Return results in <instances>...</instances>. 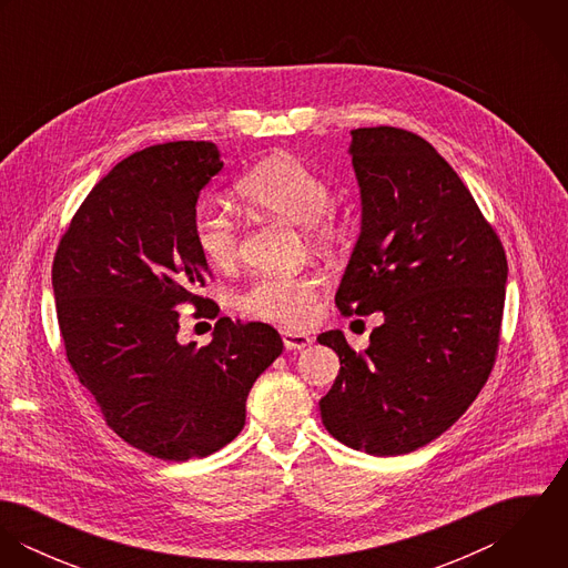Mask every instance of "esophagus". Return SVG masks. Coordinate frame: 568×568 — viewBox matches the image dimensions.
Instances as JSON below:
<instances>
[{
    "instance_id": "obj_1",
    "label": "esophagus",
    "mask_w": 568,
    "mask_h": 568,
    "mask_svg": "<svg viewBox=\"0 0 568 568\" xmlns=\"http://www.w3.org/2000/svg\"><path fill=\"white\" fill-rule=\"evenodd\" d=\"M282 341L286 345V349H304L313 343V338L304 332H295V329H284L282 332Z\"/></svg>"
}]
</instances>
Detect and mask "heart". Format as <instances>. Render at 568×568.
Instances as JSON below:
<instances>
[{
  "label": "heart",
  "instance_id": "1",
  "mask_svg": "<svg viewBox=\"0 0 568 568\" xmlns=\"http://www.w3.org/2000/svg\"><path fill=\"white\" fill-rule=\"evenodd\" d=\"M244 203L260 214L302 225L308 243L329 246L343 241L345 221L327 203L329 183L295 155L282 153L257 163L239 183ZM199 253L214 268H230L241 255L236 223L221 210L201 207L192 221ZM320 271L257 275L236 295V306L262 322L302 327L313 317L315 302L324 291Z\"/></svg>",
  "mask_w": 568,
  "mask_h": 568
}]
</instances>
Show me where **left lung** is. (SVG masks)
I'll list each match as a JSON object with an SVG mask.
<instances>
[{
    "mask_svg": "<svg viewBox=\"0 0 568 568\" xmlns=\"http://www.w3.org/2000/svg\"><path fill=\"white\" fill-rule=\"evenodd\" d=\"M361 236L336 291L341 315L383 311L356 352L317 341L341 369L320 400L327 433L369 455H405L448 430L489 378L500 341L507 257L470 190L424 138L352 131Z\"/></svg>",
    "mask_w": 568,
    "mask_h": 568,
    "instance_id": "left-lung-1",
    "label": "left lung"
}]
</instances>
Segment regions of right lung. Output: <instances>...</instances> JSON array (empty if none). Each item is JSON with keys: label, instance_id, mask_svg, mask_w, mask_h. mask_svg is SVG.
I'll return each instance as SVG.
<instances>
[{"label": "right lung", "instance_id": "add662e5", "mask_svg": "<svg viewBox=\"0 0 568 568\" xmlns=\"http://www.w3.org/2000/svg\"><path fill=\"white\" fill-rule=\"evenodd\" d=\"M221 168L212 142L133 153L87 194L52 264L70 365L106 424L163 462L227 446L243 430L255 378L284 347L275 327L230 317L207 345L176 341L179 306L219 317V306L196 295L212 271L192 221Z\"/></svg>", "mask_w": 568, "mask_h": 568}]
</instances>
